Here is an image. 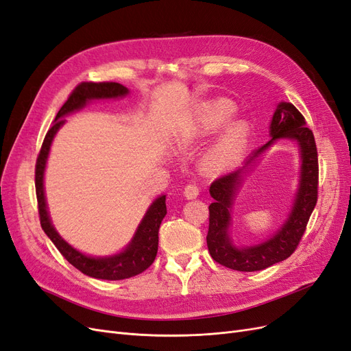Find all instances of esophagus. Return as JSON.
Wrapping results in <instances>:
<instances>
[{
	"label": "esophagus",
	"mask_w": 351,
	"mask_h": 351,
	"mask_svg": "<svg viewBox=\"0 0 351 351\" xmlns=\"http://www.w3.org/2000/svg\"><path fill=\"white\" fill-rule=\"evenodd\" d=\"M199 187H197V184H195V183H190V184H187L186 187H184V196L187 197V199H195V197H197L199 196Z\"/></svg>",
	"instance_id": "obj_1"
}]
</instances>
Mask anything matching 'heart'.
I'll list each match as a JSON object with an SVG mask.
<instances>
[{"mask_svg":"<svg viewBox=\"0 0 351 351\" xmlns=\"http://www.w3.org/2000/svg\"><path fill=\"white\" fill-rule=\"evenodd\" d=\"M232 111H234V108H232V105L228 102L217 104L215 108L208 115L206 127L208 129H215V127L224 124L231 117ZM246 137V125L241 123L231 125L230 129L221 136V139L206 152L204 159L205 167L209 171H221V169L234 164L240 154L243 152Z\"/></svg>","mask_w":351,"mask_h":351,"instance_id":"1","label":"heart"}]
</instances>
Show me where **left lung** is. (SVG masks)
Listing matches in <instances>:
<instances>
[{
  "label": "left lung",
  "mask_w": 351,
  "mask_h": 351,
  "mask_svg": "<svg viewBox=\"0 0 351 351\" xmlns=\"http://www.w3.org/2000/svg\"><path fill=\"white\" fill-rule=\"evenodd\" d=\"M293 138L300 143L302 154V177L295 206L286 224L276 236L258 247L237 250L228 237L229 208L235 190L241 181V174L275 141ZM317 183L319 165L315 136L306 127L304 117L293 104L281 102L274 112L271 123V141L254 151L241 168L217 178L209 187L214 204L209 205L208 250L212 259L234 271H261L278 263L294 253L304 234L307 222L317 202Z\"/></svg>",
  "instance_id": "obj_1"
}]
</instances>
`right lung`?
Segmentation results:
<instances>
[{"label": "right lung", "mask_w": 351, "mask_h": 351, "mask_svg": "<svg viewBox=\"0 0 351 351\" xmlns=\"http://www.w3.org/2000/svg\"><path fill=\"white\" fill-rule=\"evenodd\" d=\"M129 92L123 84L115 82H82L71 90L67 101L60 108L54 123L49 127L45 134L44 143L40 146V151L36 159L35 167V187H36V199H38V212L40 219V227L45 231V234L56 244V247L64 256L74 268H77L84 275H89L92 278L98 280H125L139 275L151 267L156 258L158 252V231L159 226L167 215L165 196L158 197L151 205L149 210L146 212L143 221L137 228L136 234L124 252L115 254L111 258H89L84 256L76 249H73L70 244L62 240L58 232L52 227L45 204L44 195V169L49 152V146L52 139L60 127L64 124L62 115H66L74 110L82 108L84 104L93 98H117L123 97Z\"/></svg>", "instance_id": "1"}]
</instances>
